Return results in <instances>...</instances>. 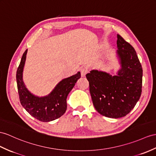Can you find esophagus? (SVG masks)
I'll list each match as a JSON object with an SVG mask.
<instances>
[{
    "instance_id": "esophagus-1",
    "label": "esophagus",
    "mask_w": 156,
    "mask_h": 156,
    "mask_svg": "<svg viewBox=\"0 0 156 156\" xmlns=\"http://www.w3.org/2000/svg\"><path fill=\"white\" fill-rule=\"evenodd\" d=\"M87 73V71L85 69H81V77H85L86 74Z\"/></svg>"
}]
</instances>
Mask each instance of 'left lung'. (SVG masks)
<instances>
[{
  "label": "left lung",
  "mask_w": 156,
  "mask_h": 156,
  "mask_svg": "<svg viewBox=\"0 0 156 156\" xmlns=\"http://www.w3.org/2000/svg\"><path fill=\"white\" fill-rule=\"evenodd\" d=\"M116 56L120 65L115 75L91 69L86 75L97 111L112 119L123 117L134 108L141 96L143 71L134 48L117 35Z\"/></svg>",
  "instance_id": "left-lung-1"
}]
</instances>
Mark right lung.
<instances>
[{
	"label": "right lung",
	"mask_w": 156,
	"mask_h": 156,
	"mask_svg": "<svg viewBox=\"0 0 156 156\" xmlns=\"http://www.w3.org/2000/svg\"><path fill=\"white\" fill-rule=\"evenodd\" d=\"M28 49L22 57L16 71V82L20 101L22 107L30 115L41 122H50L62 116L67 110V97L81 73L60 81L50 93L44 97L35 95L28 89L23 81V71Z\"/></svg>",
	"instance_id": "1"
}]
</instances>
